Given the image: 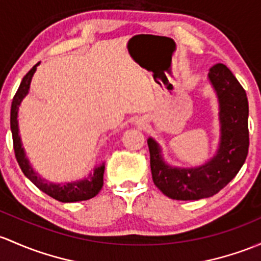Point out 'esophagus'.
Instances as JSON below:
<instances>
[{"mask_svg":"<svg viewBox=\"0 0 261 261\" xmlns=\"http://www.w3.org/2000/svg\"><path fill=\"white\" fill-rule=\"evenodd\" d=\"M138 125H139V126H144V125H145V121H144V119H140L139 121H138Z\"/></svg>","mask_w":261,"mask_h":261,"instance_id":"esophagus-1","label":"esophagus"}]
</instances>
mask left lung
Returning a JSON list of instances; mask_svg holds the SVG:
<instances>
[{
  "mask_svg": "<svg viewBox=\"0 0 261 261\" xmlns=\"http://www.w3.org/2000/svg\"><path fill=\"white\" fill-rule=\"evenodd\" d=\"M209 81L219 101L220 142L214 158L196 167L169 166L161 147L147 139L153 184L174 200H199L218 194L245 163L249 150V103L245 90L231 71L223 64L210 68Z\"/></svg>",
  "mask_w": 261,
  "mask_h": 261,
  "instance_id": "left-lung-1",
  "label": "left lung"
}]
</instances>
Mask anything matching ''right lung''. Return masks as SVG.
Here are the masks:
<instances>
[{"instance_id":"obj_1","label":"right lung","mask_w":261,"mask_h":261,"mask_svg":"<svg viewBox=\"0 0 261 261\" xmlns=\"http://www.w3.org/2000/svg\"><path fill=\"white\" fill-rule=\"evenodd\" d=\"M40 62L34 66L29 72L24 75L22 79L20 87H18L17 92H16L15 97L12 100V105H11V131H12V139H13V149H15L16 160H17L18 165H20L22 172L24 176L29 177L35 185L47 194L48 196L54 197L55 200H59L61 202H76L82 201V200H89L94 197L100 193L101 188L103 185V171H105V164H101L100 166H96L94 170V174H90L89 177H85L82 180L72 181V182L67 184H54L50 181L42 179L37 172L34 171L31 165H30L29 159L26 158L23 147H22V142L20 138V131H18V121L17 115L18 109L23 100V97L29 94L30 85H31L32 76H34L35 71H36L37 66Z\"/></svg>"}]
</instances>
